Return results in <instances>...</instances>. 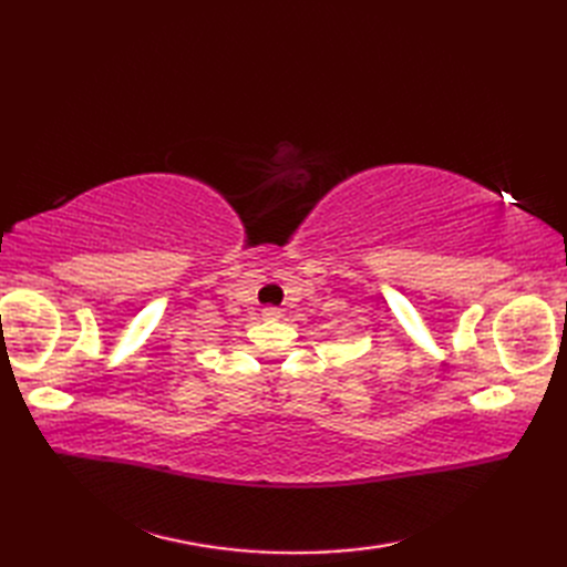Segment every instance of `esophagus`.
<instances>
[{
	"instance_id": "34e87169",
	"label": "esophagus",
	"mask_w": 567,
	"mask_h": 567,
	"mask_svg": "<svg viewBox=\"0 0 567 567\" xmlns=\"http://www.w3.org/2000/svg\"><path fill=\"white\" fill-rule=\"evenodd\" d=\"M262 317H265V319H279V317H281V310H279V307H265Z\"/></svg>"
}]
</instances>
